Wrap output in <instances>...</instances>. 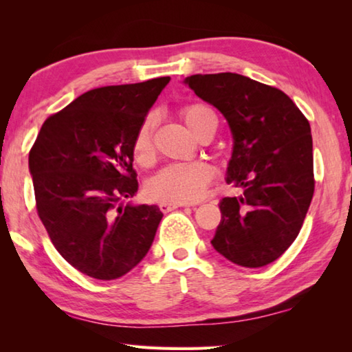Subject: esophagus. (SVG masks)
<instances>
[{"mask_svg": "<svg viewBox=\"0 0 352 352\" xmlns=\"http://www.w3.org/2000/svg\"><path fill=\"white\" fill-rule=\"evenodd\" d=\"M182 206H186V204H172V201H163V204H160V210L163 212H169V211H174L177 208H182Z\"/></svg>", "mask_w": 352, "mask_h": 352, "instance_id": "34e87169", "label": "esophagus"}]
</instances>
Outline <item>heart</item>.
<instances>
[{"label":"heart","mask_w":352,"mask_h":352,"mask_svg":"<svg viewBox=\"0 0 352 352\" xmlns=\"http://www.w3.org/2000/svg\"><path fill=\"white\" fill-rule=\"evenodd\" d=\"M212 113L208 107L192 104L184 107L182 116L194 133L201 119ZM155 116L151 115L141 124L135 136L133 153L135 160L142 166H147L153 160V133ZM212 180V169L204 162L174 163L157 172L147 183V195L157 201H172V204H192L204 197L206 188Z\"/></svg>","instance_id":"1"}]
</instances>
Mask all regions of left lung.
<instances>
[{"mask_svg":"<svg viewBox=\"0 0 352 352\" xmlns=\"http://www.w3.org/2000/svg\"><path fill=\"white\" fill-rule=\"evenodd\" d=\"M184 83L225 116L234 142L226 183L243 189L220 200L212 247L248 269L270 264L296 239L314 195L309 121L287 94L245 76L195 74Z\"/></svg>","mask_w":352,"mask_h":352,"instance_id":"left-lung-1","label":"left lung"}]
</instances>
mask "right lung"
<instances>
[{
  "label": "right lung",
  "instance_id": "add662e5",
  "mask_svg": "<svg viewBox=\"0 0 352 352\" xmlns=\"http://www.w3.org/2000/svg\"><path fill=\"white\" fill-rule=\"evenodd\" d=\"M170 77L94 88L43 122L29 152L37 212L62 258L110 281L138 265L163 212L122 205L138 180L133 142Z\"/></svg>",
  "mask_w": 352,
  "mask_h": 352
}]
</instances>
